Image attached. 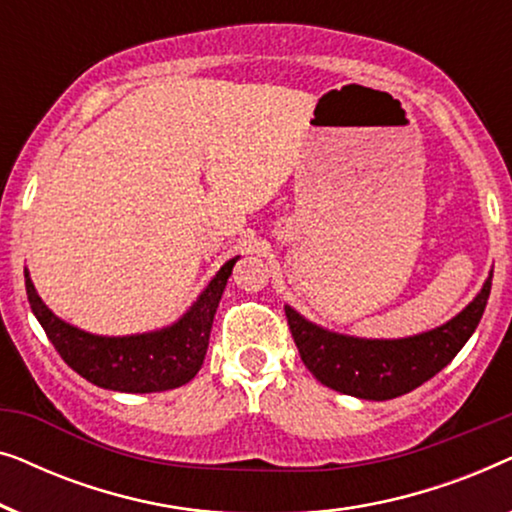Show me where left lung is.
I'll return each instance as SVG.
<instances>
[{"label": "left lung", "mask_w": 512, "mask_h": 512, "mask_svg": "<svg viewBox=\"0 0 512 512\" xmlns=\"http://www.w3.org/2000/svg\"><path fill=\"white\" fill-rule=\"evenodd\" d=\"M492 277L478 298L436 331L405 340H359L328 333L286 307V321L305 368L321 384L366 401L408 394L440 373L466 345L487 307Z\"/></svg>", "instance_id": "1"}]
</instances>
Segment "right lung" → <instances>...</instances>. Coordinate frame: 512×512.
<instances>
[{
  "mask_svg": "<svg viewBox=\"0 0 512 512\" xmlns=\"http://www.w3.org/2000/svg\"><path fill=\"white\" fill-rule=\"evenodd\" d=\"M237 258L228 261L202 291L198 303L172 328L130 338H100L65 324L34 291L25 272L27 300L62 361L97 387L151 394L191 382L205 361L212 321Z\"/></svg>",
  "mask_w": 512,
  "mask_h": 512,
  "instance_id": "add662e5",
  "label": "right lung"
}]
</instances>
